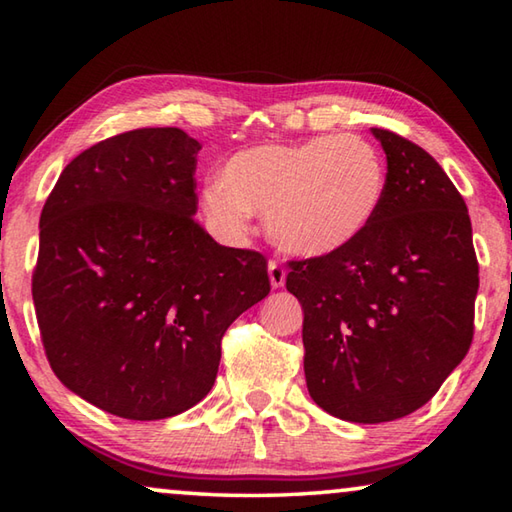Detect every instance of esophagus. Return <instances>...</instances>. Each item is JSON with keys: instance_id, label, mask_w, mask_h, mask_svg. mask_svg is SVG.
<instances>
[{"instance_id": "34e87169", "label": "esophagus", "mask_w": 512, "mask_h": 512, "mask_svg": "<svg viewBox=\"0 0 512 512\" xmlns=\"http://www.w3.org/2000/svg\"><path fill=\"white\" fill-rule=\"evenodd\" d=\"M268 280H271L273 289H282L284 282H287V271H284V266L277 259L268 262Z\"/></svg>"}]
</instances>
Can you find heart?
<instances>
[{
	"instance_id": "heart-1",
	"label": "heart",
	"mask_w": 512,
	"mask_h": 512,
	"mask_svg": "<svg viewBox=\"0 0 512 512\" xmlns=\"http://www.w3.org/2000/svg\"><path fill=\"white\" fill-rule=\"evenodd\" d=\"M386 164L359 135H318L296 144H255L230 155L223 178L203 189L205 214L228 235L266 212L268 235L298 257L352 246L377 219Z\"/></svg>"
}]
</instances>
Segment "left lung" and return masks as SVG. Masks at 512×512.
<instances>
[{
  "label": "left lung",
  "mask_w": 512,
  "mask_h": 512,
  "mask_svg": "<svg viewBox=\"0 0 512 512\" xmlns=\"http://www.w3.org/2000/svg\"><path fill=\"white\" fill-rule=\"evenodd\" d=\"M386 153V196L339 253L289 262L305 311L311 400L334 418L391 422L427 404L470 350L479 264L463 196L404 137L370 128Z\"/></svg>",
  "instance_id": "obj_1"
}]
</instances>
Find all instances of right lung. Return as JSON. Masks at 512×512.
Listing matches in <instances>:
<instances>
[{
	"mask_svg": "<svg viewBox=\"0 0 512 512\" xmlns=\"http://www.w3.org/2000/svg\"><path fill=\"white\" fill-rule=\"evenodd\" d=\"M194 137L140 128L67 164L40 214L33 305L69 391L126 420L192 409L232 320L271 291L266 259L194 221Z\"/></svg>",
	"mask_w": 512,
	"mask_h": 512,
	"instance_id": "right-lung-1",
	"label": "right lung"
}]
</instances>
